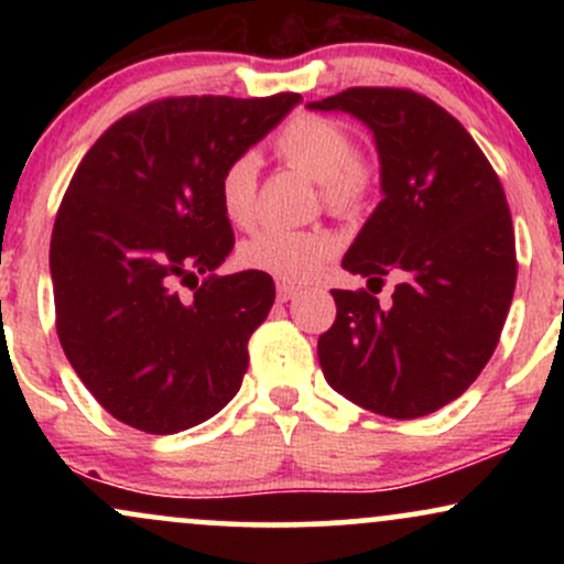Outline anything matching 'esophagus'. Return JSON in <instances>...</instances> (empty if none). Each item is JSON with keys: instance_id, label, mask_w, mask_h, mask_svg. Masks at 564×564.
<instances>
[{"instance_id": "34e87169", "label": "esophagus", "mask_w": 564, "mask_h": 564, "mask_svg": "<svg viewBox=\"0 0 564 564\" xmlns=\"http://www.w3.org/2000/svg\"><path fill=\"white\" fill-rule=\"evenodd\" d=\"M296 294H300V286H294V283L289 281H278V302L294 300Z\"/></svg>"}]
</instances>
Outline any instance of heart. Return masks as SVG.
I'll list each match as a JSON object with an SVG mask.
<instances>
[{"label":"heart","instance_id":"1","mask_svg":"<svg viewBox=\"0 0 564 564\" xmlns=\"http://www.w3.org/2000/svg\"><path fill=\"white\" fill-rule=\"evenodd\" d=\"M275 156L291 170L321 183V198L332 215L349 217L364 209L377 185L371 161L358 153L352 132L321 113H300L278 132ZM260 161L251 153L230 159L219 174L217 193L223 215L236 228H249L257 217ZM339 238L328 230L264 228L241 246V262L278 281L304 283L334 260Z\"/></svg>","mask_w":564,"mask_h":564}]
</instances>
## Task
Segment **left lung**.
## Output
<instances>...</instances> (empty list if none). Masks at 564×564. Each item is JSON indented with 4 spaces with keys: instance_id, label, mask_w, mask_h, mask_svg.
<instances>
[{
    "instance_id": "1",
    "label": "left lung",
    "mask_w": 564,
    "mask_h": 564,
    "mask_svg": "<svg viewBox=\"0 0 564 564\" xmlns=\"http://www.w3.org/2000/svg\"><path fill=\"white\" fill-rule=\"evenodd\" d=\"M371 127L384 198L341 268L384 286L332 289L336 321L318 339L326 381L355 405L419 419L480 377L517 283L514 228L501 180L462 121L403 87H349L310 102ZM373 291V289H371Z\"/></svg>"
}]
</instances>
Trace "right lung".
Returning a JSON list of instances; mask_svg holds the SVG:
<instances>
[{
  "instance_id": "1",
  "label": "right lung",
  "mask_w": 564,
  "mask_h": 564,
  "mask_svg": "<svg viewBox=\"0 0 564 564\" xmlns=\"http://www.w3.org/2000/svg\"><path fill=\"white\" fill-rule=\"evenodd\" d=\"M300 100L278 93L145 102L76 166L50 243L55 326L68 364L119 422L172 435L241 390L249 339L273 307L275 283L257 270L215 273L236 243L217 183Z\"/></svg>"
}]
</instances>
